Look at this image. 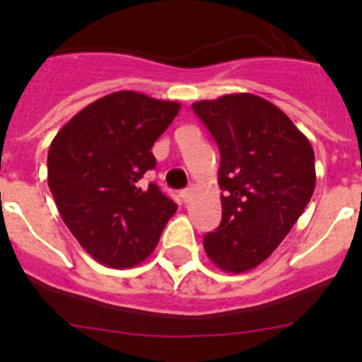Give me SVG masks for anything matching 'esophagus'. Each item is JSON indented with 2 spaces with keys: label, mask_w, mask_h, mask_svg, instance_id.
Listing matches in <instances>:
<instances>
[{
  "label": "esophagus",
  "mask_w": 362,
  "mask_h": 362,
  "mask_svg": "<svg viewBox=\"0 0 362 362\" xmlns=\"http://www.w3.org/2000/svg\"><path fill=\"white\" fill-rule=\"evenodd\" d=\"M194 194H196V187H194V185H192V187L185 188V190L181 192V197H183L185 203H190L192 197H194Z\"/></svg>",
  "instance_id": "34e87169"
}]
</instances>
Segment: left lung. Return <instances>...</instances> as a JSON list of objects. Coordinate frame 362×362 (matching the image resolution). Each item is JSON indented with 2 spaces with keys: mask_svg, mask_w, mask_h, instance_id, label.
Listing matches in <instances>:
<instances>
[{
  "mask_svg": "<svg viewBox=\"0 0 362 362\" xmlns=\"http://www.w3.org/2000/svg\"><path fill=\"white\" fill-rule=\"evenodd\" d=\"M221 152L223 219L204 235L209 259L243 274L267 261L315 188L308 137L276 105L254 94H226L192 105Z\"/></svg>",
  "mask_w": 362,
  "mask_h": 362,
  "instance_id": "left-lung-1",
  "label": "left lung"
}]
</instances>
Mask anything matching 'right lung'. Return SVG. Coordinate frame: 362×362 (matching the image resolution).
<instances>
[{
  "mask_svg": "<svg viewBox=\"0 0 362 362\" xmlns=\"http://www.w3.org/2000/svg\"><path fill=\"white\" fill-rule=\"evenodd\" d=\"M181 105L119 90L79 110L50 143L49 187L59 216L105 267L143 263L177 204L139 179L156 166L150 152Z\"/></svg>",
  "mask_w": 362,
  "mask_h": 362,
  "instance_id": "add662e5",
  "label": "right lung"
}]
</instances>
